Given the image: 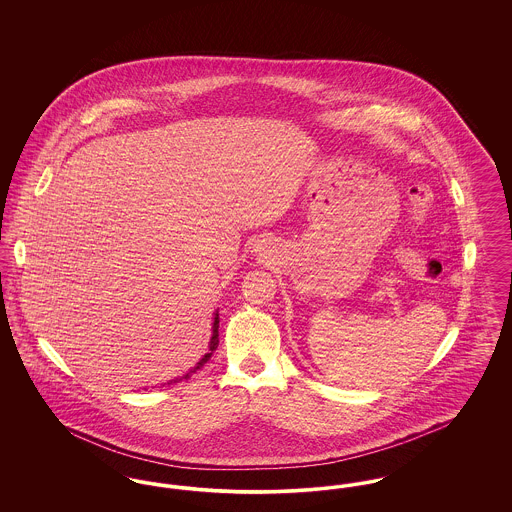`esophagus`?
Listing matches in <instances>:
<instances>
[{
	"instance_id": "34e87169",
	"label": "esophagus",
	"mask_w": 512,
	"mask_h": 512,
	"mask_svg": "<svg viewBox=\"0 0 512 512\" xmlns=\"http://www.w3.org/2000/svg\"><path fill=\"white\" fill-rule=\"evenodd\" d=\"M267 249V240H261L259 244L255 245V253H259V255H265V253H267Z\"/></svg>"
}]
</instances>
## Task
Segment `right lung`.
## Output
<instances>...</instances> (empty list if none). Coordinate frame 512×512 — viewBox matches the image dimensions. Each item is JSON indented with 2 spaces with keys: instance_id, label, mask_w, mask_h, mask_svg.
Instances as JSON below:
<instances>
[{
  "instance_id": "1",
  "label": "right lung",
  "mask_w": 512,
  "mask_h": 512,
  "mask_svg": "<svg viewBox=\"0 0 512 512\" xmlns=\"http://www.w3.org/2000/svg\"><path fill=\"white\" fill-rule=\"evenodd\" d=\"M211 330H213V334H211V341H209V351H207V353H205V355L199 359V363H197V365H195L192 370H188V372H186V374H184L180 380H188V378H190L194 372L201 370V368L205 366V363H207V361L213 357L215 349L219 347V311H215V318H213V328H211ZM172 382H178V378H176V380H171L169 384H172Z\"/></svg>"
}]
</instances>
